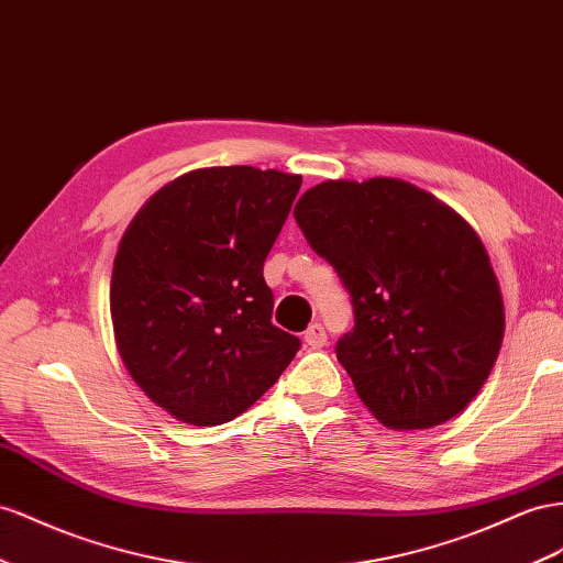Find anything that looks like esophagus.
Listing matches in <instances>:
<instances>
[{"mask_svg": "<svg viewBox=\"0 0 563 563\" xmlns=\"http://www.w3.org/2000/svg\"><path fill=\"white\" fill-rule=\"evenodd\" d=\"M302 341H306V345H310V347H322V345H327V331H324V327L319 324V322L310 324L308 331L302 333Z\"/></svg>", "mask_w": 563, "mask_h": 563, "instance_id": "34e87169", "label": "esophagus"}]
</instances>
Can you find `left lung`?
Returning <instances> with one entry per match:
<instances>
[{
  "label": "left lung",
  "instance_id": "left-lung-1",
  "mask_svg": "<svg viewBox=\"0 0 563 563\" xmlns=\"http://www.w3.org/2000/svg\"><path fill=\"white\" fill-rule=\"evenodd\" d=\"M294 218L353 298L336 357L388 429L457 417L490 376L505 302L488 251L457 210L398 177L327 179Z\"/></svg>",
  "mask_w": 563,
  "mask_h": 563
}]
</instances>
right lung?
I'll list each match as a JSON object with an SVG mask.
<instances>
[{"instance_id": "right-lung-1", "label": "right lung", "mask_w": 563, "mask_h": 563, "mask_svg": "<svg viewBox=\"0 0 563 563\" xmlns=\"http://www.w3.org/2000/svg\"><path fill=\"white\" fill-rule=\"evenodd\" d=\"M300 185V175L253 165L191 170L151 196L120 239L118 353L177 421H232L296 357L300 341L272 324L263 265Z\"/></svg>"}]
</instances>
